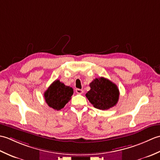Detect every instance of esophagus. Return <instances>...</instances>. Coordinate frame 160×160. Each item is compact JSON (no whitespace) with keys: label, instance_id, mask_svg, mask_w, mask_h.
<instances>
[{"label":"esophagus","instance_id":"34e87169","mask_svg":"<svg viewBox=\"0 0 160 160\" xmlns=\"http://www.w3.org/2000/svg\"><path fill=\"white\" fill-rule=\"evenodd\" d=\"M76 92L78 94H82L83 93V90L82 89H76Z\"/></svg>","mask_w":160,"mask_h":160}]
</instances>
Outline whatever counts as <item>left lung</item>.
I'll return each mask as SVG.
<instances>
[{
  "mask_svg": "<svg viewBox=\"0 0 160 160\" xmlns=\"http://www.w3.org/2000/svg\"><path fill=\"white\" fill-rule=\"evenodd\" d=\"M89 87L91 89L86 93V97L95 108L107 110L118 103L119 89L116 84L109 80L103 77L96 78Z\"/></svg>",
  "mask_w": 160,
  "mask_h": 160,
  "instance_id": "obj_1",
  "label": "left lung"
}]
</instances>
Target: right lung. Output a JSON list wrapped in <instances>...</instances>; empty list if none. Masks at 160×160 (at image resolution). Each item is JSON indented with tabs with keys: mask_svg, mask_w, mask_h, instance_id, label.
Wrapping results in <instances>:
<instances>
[{
	"mask_svg": "<svg viewBox=\"0 0 160 160\" xmlns=\"http://www.w3.org/2000/svg\"><path fill=\"white\" fill-rule=\"evenodd\" d=\"M73 93L72 88L56 80L48 87L44 93V97L49 107L58 111L71 100Z\"/></svg>",
	"mask_w": 160,
	"mask_h": 160,
	"instance_id": "1",
	"label": "right lung"
}]
</instances>
